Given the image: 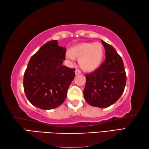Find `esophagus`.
<instances>
[{
    "label": "esophagus",
    "instance_id": "34e87169",
    "mask_svg": "<svg viewBox=\"0 0 149 149\" xmlns=\"http://www.w3.org/2000/svg\"><path fill=\"white\" fill-rule=\"evenodd\" d=\"M75 74L77 75V74H81V72L79 70H77H77H75Z\"/></svg>",
    "mask_w": 149,
    "mask_h": 149
}]
</instances>
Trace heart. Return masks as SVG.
<instances>
[{"label": "heart", "mask_w": 149, "mask_h": 149, "mask_svg": "<svg viewBox=\"0 0 149 149\" xmlns=\"http://www.w3.org/2000/svg\"><path fill=\"white\" fill-rule=\"evenodd\" d=\"M104 50L99 42L82 43L72 48L71 52H66V57L70 60L79 58V64L85 71L91 72L97 69L101 64L104 57Z\"/></svg>", "instance_id": "1"}]
</instances>
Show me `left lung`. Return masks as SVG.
<instances>
[{"instance_id":"8db88e82","label":"left lung","mask_w":149,"mask_h":149,"mask_svg":"<svg viewBox=\"0 0 149 149\" xmlns=\"http://www.w3.org/2000/svg\"><path fill=\"white\" fill-rule=\"evenodd\" d=\"M106 59L89 74H85L86 84L84 91L88 104L95 107L107 108L119 99L126 84V74L122 58L110 45L101 40Z\"/></svg>"}]
</instances>
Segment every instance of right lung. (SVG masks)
I'll use <instances>...</instances> for the list:
<instances>
[{
  "label": "right lung",
  "instance_id": "1",
  "mask_svg": "<svg viewBox=\"0 0 149 149\" xmlns=\"http://www.w3.org/2000/svg\"><path fill=\"white\" fill-rule=\"evenodd\" d=\"M66 49L52 40L31 56L24 75L25 93L31 104L43 110L61 105L75 77V69L62 65Z\"/></svg>",
  "mask_w": 149,
  "mask_h": 149
}]
</instances>
